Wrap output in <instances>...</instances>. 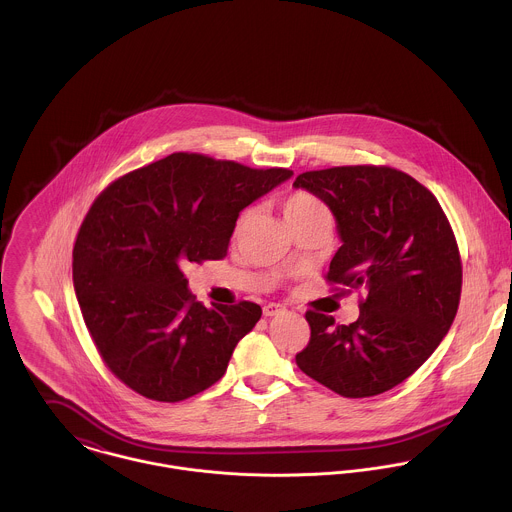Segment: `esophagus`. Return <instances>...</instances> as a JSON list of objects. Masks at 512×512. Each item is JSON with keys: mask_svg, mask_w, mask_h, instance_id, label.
Wrapping results in <instances>:
<instances>
[{"mask_svg": "<svg viewBox=\"0 0 512 512\" xmlns=\"http://www.w3.org/2000/svg\"><path fill=\"white\" fill-rule=\"evenodd\" d=\"M262 311H264V315H266V317H276V315L286 313V307H282L280 303H266Z\"/></svg>", "mask_w": 512, "mask_h": 512, "instance_id": "1", "label": "esophagus"}]
</instances>
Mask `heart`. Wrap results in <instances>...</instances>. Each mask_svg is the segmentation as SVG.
<instances>
[{"mask_svg": "<svg viewBox=\"0 0 512 512\" xmlns=\"http://www.w3.org/2000/svg\"><path fill=\"white\" fill-rule=\"evenodd\" d=\"M284 215H286L290 226L299 220L331 219L329 209L315 195H311L307 191H295L284 199ZM246 219H248V215H244L240 219V224H244Z\"/></svg>", "mask_w": 512, "mask_h": 512, "instance_id": "heart-1", "label": "heart"}]
</instances>
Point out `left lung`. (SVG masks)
<instances>
[{
  "mask_svg": "<svg viewBox=\"0 0 512 512\" xmlns=\"http://www.w3.org/2000/svg\"><path fill=\"white\" fill-rule=\"evenodd\" d=\"M293 187L321 199L337 222L341 246L327 280L366 293L351 325L307 311L311 339L295 363L341 396L382 394L430 359L455 319L461 262L453 230L438 199L392 167L307 171Z\"/></svg>",
  "mask_w": 512,
  "mask_h": 512,
  "instance_id": "1",
  "label": "left lung"
}]
</instances>
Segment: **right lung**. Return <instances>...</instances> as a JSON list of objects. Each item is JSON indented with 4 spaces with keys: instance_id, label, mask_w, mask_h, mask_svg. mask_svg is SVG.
Masks as SVG:
<instances>
[{
    "instance_id": "1",
    "label": "right lung",
    "mask_w": 512,
    "mask_h": 512,
    "mask_svg": "<svg viewBox=\"0 0 512 512\" xmlns=\"http://www.w3.org/2000/svg\"><path fill=\"white\" fill-rule=\"evenodd\" d=\"M292 175L171 153L94 201L74 244V293L102 361L126 386L179 402L222 378L262 307H205L181 268L222 258L240 211Z\"/></svg>"
}]
</instances>
